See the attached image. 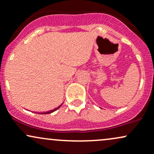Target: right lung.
<instances>
[{
  "label": "right lung",
  "mask_w": 154,
  "mask_h": 154,
  "mask_svg": "<svg viewBox=\"0 0 154 154\" xmlns=\"http://www.w3.org/2000/svg\"><path fill=\"white\" fill-rule=\"evenodd\" d=\"M61 105H62V104H61ZM61 105H60L59 106H58L57 108H56V109H53V110H51V111H46V112H43V113H41V114H51V113L54 112V111H56V110H57V109H59V108L61 107Z\"/></svg>",
  "instance_id": "add662e5"
}]
</instances>
